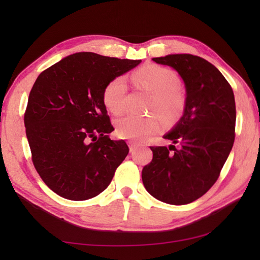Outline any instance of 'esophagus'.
<instances>
[{"label":"esophagus","mask_w":260,"mask_h":260,"mask_svg":"<svg viewBox=\"0 0 260 260\" xmlns=\"http://www.w3.org/2000/svg\"><path fill=\"white\" fill-rule=\"evenodd\" d=\"M128 146H129V151L133 152L136 147H138V142H135V141H128Z\"/></svg>","instance_id":"esophagus-1"}]
</instances>
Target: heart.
I'll return each mask as SVG.
<instances>
[{
    "instance_id": "heart-1",
    "label": "heart",
    "mask_w": 260,
    "mask_h": 260,
    "mask_svg": "<svg viewBox=\"0 0 260 260\" xmlns=\"http://www.w3.org/2000/svg\"><path fill=\"white\" fill-rule=\"evenodd\" d=\"M140 87L152 94L149 111L158 113L166 121L174 120L183 110V96L178 88L179 79L172 70L146 65L133 76ZM103 102L110 112L120 114L126 109V82L122 77L109 81L103 90ZM116 133L121 139L143 140L160 128L157 114H126L116 120Z\"/></svg>"
}]
</instances>
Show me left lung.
I'll return each instance as SVG.
<instances>
[{
    "mask_svg": "<svg viewBox=\"0 0 260 260\" xmlns=\"http://www.w3.org/2000/svg\"><path fill=\"white\" fill-rule=\"evenodd\" d=\"M173 68L186 87L181 119L164 139L170 147H150L152 160L142 170L147 191L167 204L183 205L204 195L217 181L235 140L234 93L219 70L204 58L175 54L152 58Z\"/></svg>",
    "mask_w": 260,
    "mask_h": 260,
    "instance_id": "obj_1",
    "label": "left lung"
}]
</instances>
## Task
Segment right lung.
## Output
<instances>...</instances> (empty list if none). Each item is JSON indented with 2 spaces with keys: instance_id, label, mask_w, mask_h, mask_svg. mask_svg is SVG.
I'll return each instance as SVG.
<instances>
[{
  "instance_id": "1",
  "label": "right lung",
  "mask_w": 260,
  "mask_h": 260,
  "mask_svg": "<svg viewBox=\"0 0 260 260\" xmlns=\"http://www.w3.org/2000/svg\"><path fill=\"white\" fill-rule=\"evenodd\" d=\"M141 63L77 52L40 73L24 114L35 170L57 195L93 199L107 189L129 149L113 141L103 102L112 79Z\"/></svg>"
}]
</instances>
